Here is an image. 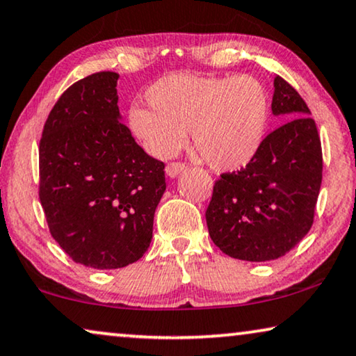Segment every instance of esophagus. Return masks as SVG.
<instances>
[{"instance_id": "esophagus-1", "label": "esophagus", "mask_w": 356, "mask_h": 356, "mask_svg": "<svg viewBox=\"0 0 356 356\" xmlns=\"http://www.w3.org/2000/svg\"><path fill=\"white\" fill-rule=\"evenodd\" d=\"M184 168H186V165H184L183 162H170L165 167V173H167V177L175 178V177H178V175L181 173Z\"/></svg>"}]
</instances>
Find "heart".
<instances>
[{
	"label": "heart",
	"instance_id": "b5f03b06",
	"mask_svg": "<svg viewBox=\"0 0 356 356\" xmlns=\"http://www.w3.org/2000/svg\"><path fill=\"white\" fill-rule=\"evenodd\" d=\"M151 104H133L128 127L146 151L168 157L184 146L191 130L200 161L218 172L249 165L264 146L270 96L252 75L173 74L146 91Z\"/></svg>",
	"mask_w": 356,
	"mask_h": 356
}]
</instances>
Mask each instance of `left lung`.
Wrapping results in <instances>:
<instances>
[{
    "instance_id": "left-lung-1",
    "label": "left lung",
    "mask_w": 356,
    "mask_h": 356,
    "mask_svg": "<svg viewBox=\"0 0 356 356\" xmlns=\"http://www.w3.org/2000/svg\"><path fill=\"white\" fill-rule=\"evenodd\" d=\"M271 111L289 122L265 138L249 165L215 181L205 220L221 252L247 261L276 260L310 231L323 179L316 123L280 75Z\"/></svg>"
}]
</instances>
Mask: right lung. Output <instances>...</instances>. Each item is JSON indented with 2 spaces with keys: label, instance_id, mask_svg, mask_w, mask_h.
I'll return each mask as SVG.
<instances>
[{
  "label": "right lung",
  "instance_id": "1",
  "mask_svg": "<svg viewBox=\"0 0 356 356\" xmlns=\"http://www.w3.org/2000/svg\"><path fill=\"white\" fill-rule=\"evenodd\" d=\"M115 72H97L59 97L40 140V202L49 233L75 264L115 270L152 239L165 191L163 162L120 122Z\"/></svg>",
  "mask_w": 356,
  "mask_h": 356
}]
</instances>
